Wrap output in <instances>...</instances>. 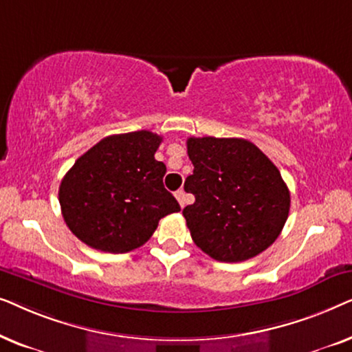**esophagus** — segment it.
Wrapping results in <instances>:
<instances>
[{"label":"esophagus","instance_id":"obj_1","mask_svg":"<svg viewBox=\"0 0 352 352\" xmlns=\"http://www.w3.org/2000/svg\"><path fill=\"white\" fill-rule=\"evenodd\" d=\"M175 195H176L177 201H179V205H181V206H184V205H186V192L182 190V189H179V190L176 192Z\"/></svg>","mask_w":352,"mask_h":352}]
</instances>
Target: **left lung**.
<instances>
[{
    "label": "left lung",
    "mask_w": 352,
    "mask_h": 352,
    "mask_svg": "<svg viewBox=\"0 0 352 352\" xmlns=\"http://www.w3.org/2000/svg\"><path fill=\"white\" fill-rule=\"evenodd\" d=\"M194 173L182 210L192 240L216 261L240 263L276 242L290 211V190L277 166L240 138H189Z\"/></svg>",
    "instance_id": "left-lung-1"
}]
</instances>
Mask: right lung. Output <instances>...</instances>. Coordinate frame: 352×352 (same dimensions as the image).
I'll list each match as a JSON object with an SVG mask.
<instances>
[{
    "instance_id": "add662e5",
    "label": "right lung",
    "mask_w": 352,
    "mask_h": 352,
    "mask_svg": "<svg viewBox=\"0 0 352 352\" xmlns=\"http://www.w3.org/2000/svg\"><path fill=\"white\" fill-rule=\"evenodd\" d=\"M162 136L134 131L104 138L67 171L59 187L65 224L81 242L107 253L139 248L158 221L181 206L163 186L155 160Z\"/></svg>"
}]
</instances>
